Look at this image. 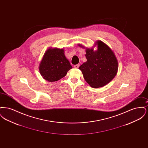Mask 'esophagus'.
<instances>
[{
    "instance_id": "obj_1",
    "label": "esophagus",
    "mask_w": 148,
    "mask_h": 148,
    "mask_svg": "<svg viewBox=\"0 0 148 148\" xmlns=\"http://www.w3.org/2000/svg\"><path fill=\"white\" fill-rule=\"evenodd\" d=\"M79 66H80V65H79V64H76V65H74V67L75 68H78L79 67Z\"/></svg>"
}]
</instances>
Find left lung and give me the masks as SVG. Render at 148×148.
Wrapping results in <instances>:
<instances>
[{
	"label": "left lung",
	"instance_id": "obj_1",
	"mask_svg": "<svg viewBox=\"0 0 148 148\" xmlns=\"http://www.w3.org/2000/svg\"><path fill=\"white\" fill-rule=\"evenodd\" d=\"M97 50L86 48L87 61L79 69L82 71L85 81L93 88H98L108 84L116 75L118 69L117 59L113 50L104 42H95ZM79 46L84 47L79 44Z\"/></svg>",
	"mask_w": 148,
	"mask_h": 148
}]
</instances>
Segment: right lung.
Wrapping results in <instances>:
<instances>
[{
	"label": "right lung",
	"instance_id": "add662e5",
	"mask_svg": "<svg viewBox=\"0 0 148 148\" xmlns=\"http://www.w3.org/2000/svg\"><path fill=\"white\" fill-rule=\"evenodd\" d=\"M39 68L45 80L53 82L64 77L72 66L65 56L63 49L50 48L45 51Z\"/></svg>",
	"mask_w": 148,
	"mask_h": 148
}]
</instances>
